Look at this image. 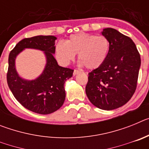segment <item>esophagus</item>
<instances>
[{
	"instance_id": "34e87169",
	"label": "esophagus",
	"mask_w": 149,
	"mask_h": 149,
	"mask_svg": "<svg viewBox=\"0 0 149 149\" xmlns=\"http://www.w3.org/2000/svg\"><path fill=\"white\" fill-rule=\"evenodd\" d=\"M78 73H80V71L79 70H77V69H74V72H73L74 75H76V74Z\"/></svg>"
}]
</instances>
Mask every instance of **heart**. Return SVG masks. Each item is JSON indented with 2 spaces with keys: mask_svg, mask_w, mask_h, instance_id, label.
<instances>
[{
  "mask_svg": "<svg viewBox=\"0 0 149 149\" xmlns=\"http://www.w3.org/2000/svg\"><path fill=\"white\" fill-rule=\"evenodd\" d=\"M110 51V42L104 36L78 33L71 35L65 43L55 46V56L62 65H68L77 54L78 60L89 69L103 65Z\"/></svg>",
  "mask_w": 149,
  "mask_h": 149,
  "instance_id": "obj_1",
  "label": "heart"
}]
</instances>
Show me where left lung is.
Wrapping results in <instances>:
<instances>
[{"label":"left lung","instance_id":"left-lung-1","mask_svg":"<svg viewBox=\"0 0 149 149\" xmlns=\"http://www.w3.org/2000/svg\"><path fill=\"white\" fill-rule=\"evenodd\" d=\"M101 33L110 41V54L103 65L89 73L86 93L96 107L111 110L125 104L135 93L141 60L130 37L110 27Z\"/></svg>","mask_w":149,"mask_h":149}]
</instances>
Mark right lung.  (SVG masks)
Instances as JSON below:
<instances>
[{
    "label": "right lung",
    "mask_w": 149,
    "mask_h": 149,
    "mask_svg": "<svg viewBox=\"0 0 149 149\" xmlns=\"http://www.w3.org/2000/svg\"><path fill=\"white\" fill-rule=\"evenodd\" d=\"M54 36H36L21 40L9 55L6 74L8 86L15 99L27 110L39 114L52 113L64 103L65 92L64 84L72 77L73 69L60 66L55 60V40ZM24 48H33L44 51L46 65L42 74L35 80L27 81L17 74L15 60Z\"/></svg>",
    "instance_id": "obj_1"
}]
</instances>
